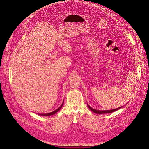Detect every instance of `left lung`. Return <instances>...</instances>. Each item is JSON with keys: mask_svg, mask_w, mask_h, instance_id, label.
Here are the masks:
<instances>
[{"mask_svg": "<svg viewBox=\"0 0 149 149\" xmlns=\"http://www.w3.org/2000/svg\"><path fill=\"white\" fill-rule=\"evenodd\" d=\"M87 105H88V107L93 112H94V113H97V114H103V113H112V112H115V111H118V109H120L121 108L123 107V106H122V107H119V108H116V109H112V110L98 111V110H96V109H93L92 108H91V107L89 105H88V104H87Z\"/></svg>", "mask_w": 149, "mask_h": 149, "instance_id": "1", "label": "left lung"}]
</instances>
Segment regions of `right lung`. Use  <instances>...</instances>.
I'll list each match as a JSON object with an SVG mask.
<instances>
[{"mask_svg": "<svg viewBox=\"0 0 149 149\" xmlns=\"http://www.w3.org/2000/svg\"><path fill=\"white\" fill-rule=\"evenodd\" d=\"M63 104H64V102H63V104H62V105L57 109H56V111H53V112H50V113H45V114H44V113H42V114H40V113H38V115H41V116H51V115H54L55 113H56L58 111H60V109L61 108V107H63Z\"/></svg>", "mask_w": 149, "mask_h": 149, "instance_id": "1", "label": "right lung"}]
</instances>
